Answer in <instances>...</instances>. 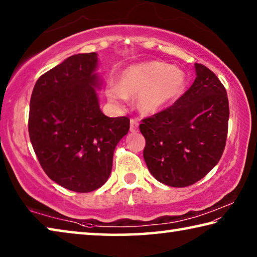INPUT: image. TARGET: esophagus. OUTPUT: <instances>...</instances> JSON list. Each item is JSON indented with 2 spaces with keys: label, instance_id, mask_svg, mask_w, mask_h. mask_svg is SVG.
Here are the masks:
<instances>
[{
  "label": "esophagus",
  "instance_id": "34e87169",
  "mask_svg": "<svg viewBox=\"0 0 257 257\" xmlns=\"http://www.w3.org/2000/svg\"><path fill=\"white\" fill-rule=\"evenodd\" d=\"M130 132L132 133H137L138 132V121L137 119H132L130 120Z\"/></svg>",
  "mask_w": 257,
  "mask_h": 257
}]
</instances>
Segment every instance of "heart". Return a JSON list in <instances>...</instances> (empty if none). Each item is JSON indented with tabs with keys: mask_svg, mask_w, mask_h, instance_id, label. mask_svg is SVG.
Returning a JSON list of instances; mask_svg holds the SVG:
<instances>
[{
	"mask_svg": "<svg viewBox=\"0 0 257 257\" xmlns=\"http://www.w3.org/2000/svg\"><path fill=\"white\" fill-rule=\"evenodd\" d=\"M185 82L186 76L180 69L160 61H151L128 67L121 72L119 86L108 82L105 94L108 101L116 106L127 97H137L142 111L153 113L177 96Z\"/></svg>",
	"mask_w": 257,
	"mask_h": 257,
	"instance_id": "obj_1",
	"label": "heart"
}]
</instances>
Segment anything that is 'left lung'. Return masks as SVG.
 <instances>
[{"label": "left lung", "mask_w": 257, "mask_h": 257, "mask_svg": "<svg viewBox=\"0 0 257 257\" xmlns=\"http://www.w3.org/2000/svg\"><path fill=\"white\" fill-rule=\"evenodd\" d=\"M196 78L177 101L142 120L143 155L156 180L187 187L205 177L223 154L229 102L222 82L207 67L195 63Z\"/></svg>", "instance_id": "obj_1"}]
</instances>
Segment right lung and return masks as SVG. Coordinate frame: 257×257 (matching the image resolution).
Here are the masks:
<instances>
[{
    "label": "right lung",
    "instance_id": "add662e5",
    "mask_svg": "<svg viewBox=\"0 0 257 257\" xmlns=\"http://www.w3.org/2000/svg\"><path fill=\"white\" fill-rule=\"evenodd\" d=\"M96 64L94 52L72 55L38 78L30 97L28 132L38 162L50 179L76 193L105 184L130 124L128 116L99 110Z\"/></svg>",
    "mask_w": 257,
    "mask_h": 257
}]
</instances>
